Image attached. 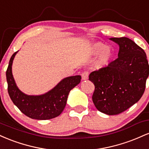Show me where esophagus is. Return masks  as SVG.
Instances as JSON below:
<instances>
[{
  "label": "esophagus",
  "instance_id": "obj_1",
  "mask_svg": "<svg viewBox=\"0 0 149 149\" xmlns=\"http://www.w3.org/2000/svg\"><path fill=\"white\" fill-rule=\"evenodd\" d=\"M88 75H89V73H88V71H84V72L82 73L81 76H82V79H83V80H88Z\"/></svg>",
  "mask_w": 149,
  "mask_h": 149
}]
</instances>
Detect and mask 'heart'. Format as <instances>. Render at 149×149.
Here are the masks:
<instances>
[{
  "label": "heart",
  "instance_id": "b5f03b06",
  "mask_svg": "<svg viewBox=\"0 0 149 149\" xmlns=\"http://www.w3.org/2000/svg\"><path fill=\"white\" fill-rule=\"evenodd\" d=\"M102 52L100 57L95 64V67L97 69H102L107 66L113 58V52L109 47H106V45L102 42H96L91 47V54L96 56Z\"/></svg>",
  "mask_w": 149,
  "mask_h": 149
}]
</instances>
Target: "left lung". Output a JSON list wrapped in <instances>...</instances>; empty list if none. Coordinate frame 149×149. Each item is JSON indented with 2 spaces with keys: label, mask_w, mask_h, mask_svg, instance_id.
<instances>
[{
  "label": "left lung",
  "mask_w": 149,
  "mask_h": 149,
  "mask_svg": "<svg viewBox=\"0 0 149 149\" xmlns=\"http://www.w3.org/2000/svg\"><path fill=\"white\" fill-rule=\"evenodd\" d=\"M119 45L116 60L107 67L92 72L89 80L95 85L92 101L97 110L118 115L142 97L149 74L144 50L126 37L111 38Z\"/></svg>",
  "instance_id": "8db88e82"
}]
</instances>
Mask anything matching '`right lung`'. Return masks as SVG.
Wrapping results in <instances>:
<instances>
[{
	"label": "right lung",
	"mask_w": 149,
	"mask_h": 149,
	"mask_svg": "<svg viewBox=\"0 0 149 149\" xmlns=\"http://www.w3.org/2000/svg\"><path fill=\"white\" fill-rule=\"evenodd\" d=\"M17 52L10 58L6 71L8 91L10 99L24 115L32 119L49 120L57 117L64 109L69 92L79 84L81 76L65 78L43 95H27L20 91L17 86L12 73L13 59Z\"/></svg>",
	"instance_id": "add662e5"
}]
</instances>
